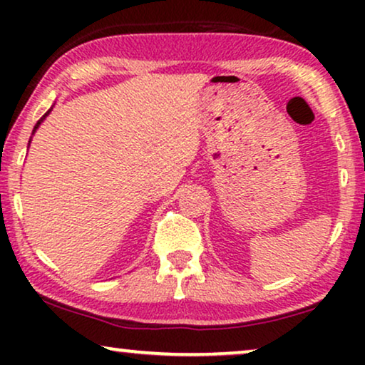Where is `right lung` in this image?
Wrapping results in <instances>:
<instances>
[{"instance_id": "right-lung-1", "label": "right lung", "mask_w": 365, "mask_h": 365, "mask_svg": "<svg viewBox=\"0 0 365 365\" xmlns=\"http://www.w3.org/2000/svg\"><path fill=\"white\" fill-rule=\"evenodd\" d=\"M49 111H51V109H49ZM49 111H48L46 114H44V116H43L41 119H39V121L36 123V126H34V129H33V133H34V131H36V129H38V126H39V124H41V121H43V119H44V118H46V116H48V114H49Z\"/></svg>"}]
</instances>
